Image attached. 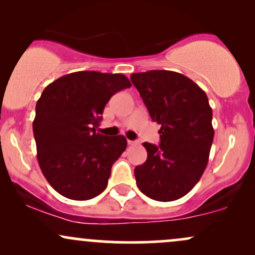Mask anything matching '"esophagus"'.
<instances>
[{
	"mask_svg": "<svg viewBox=\"0 0 255 255\" xmlns=\"http://www.w3.org/2000/svg\"><path fill=\"white\" fill-rule=\"evenodd\" d=\"M127 144L128 145H136L137 141H135V140H127Z\"/></svg>",
	"mask_w": 255,
	"mask_h": 255,
	"instance_id": "1",
	"label": "esophagus"
}]
</instances>
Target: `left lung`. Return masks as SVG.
I'll list each match as a JSON object with an SVG mask.
<instances>
[{
  "instance_id": "obj_1",
  "label": "left lung",
  "mask_w": 255,
  "mask_h": 255,
  "mask_svg": "<svg viewBox=\"0 0 255 255\" xmlns=\"http://www.w3.org/2000/svg\"><path fill=\"white\" fill-rule=\"evenodd\" d=\"M152 121L160 125L159 145L144 142L147 159L134 170L146 197L172 201L191 192L209 162L215 130L206 93L194 81L176 72L134 73Z\"/></svg>"
}]
</instances>
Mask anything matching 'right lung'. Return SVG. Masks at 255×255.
<instances>
[{
	"instance_id": "add662e5",
	"label": "right lung",
	"mask_w": 255,
	"mask_h": 255,
	"mask_svg": "<svg viewBox=\"0 0 255 255\" xmlns=\"http://www.w3.org/2000/svg\"><path fill=\"white\" fill-rule=\"evenodd\" d=\"M131 84L124 74L75 72L45 87L36 105L33 135L46 181L72 200L107 188L111 166L127 147L124 135L96 131L105 104Z\"/></svg>"
}]
</instances>
